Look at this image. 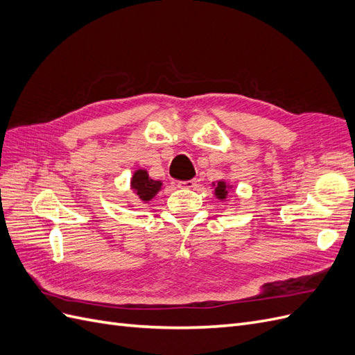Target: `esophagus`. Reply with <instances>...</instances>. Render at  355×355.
I'll use <instances>...</instances> for the list:
<instances>
[{
  "label": "esophagus",
  "mask_w": 355,
  "mask_h": 355,
  "mask_svg": "<svg viewBox=\"0 0 355 355\" xmlns=\"http://www.w3.org/2000/svg\"><path fill=\"white\" fill-rule=\"evenodd\" d=\"M179 188H184V189H192L197 187V179H189V180H185V182H180V184H178Z\"/></svg>",
  "instance_id": "34e87169"
}]
</instances>
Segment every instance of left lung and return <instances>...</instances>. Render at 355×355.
<instances>
[{"instance_id":"8db88e82","label":"left lung","mask_w":355,"mask_h":355,"mask_svg":"<svg viewBox=\"0 0 355 355\" xmlns=\"http://www.w3.org/2000/svg\"><path fill=\"white\" fill-rule=\"evenodd\" d=\"M214 194H216L218 198H220V200H223L225 197H227V194H228L227 184H225V182H218L216 189H214Z\"/></svg>"}]
</instances>
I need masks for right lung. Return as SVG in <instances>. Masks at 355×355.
Masks as SVG:
<instances>
[{
    "label": "right lung",
    "mask_w": 355,
    "mask_h": 355,
    "mask_svg": "<svg viewBox=\"0 0 355 355\" xmlns=\"http://www.w3.org/2000/svg\"><path fill=\"white\" fill-rule=\"evenodd\" d=\"M130 184L135 194L142 201H149L153 197H155L161 188V182L149 178L145 170H137L133 175Z\"/></svg>",
    "instance_id": "right-lung-1"
}]
</instances>
